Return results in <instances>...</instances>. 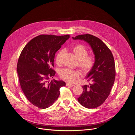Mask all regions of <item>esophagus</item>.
I'll return each mask as SVG.
<instances>
[{
	"mask_svg": "<svg viewBox=\"0 0 135 135\" xmlns=\"http://www.w3.org/2000/svg\"><path fill=\"white\" fill-rule=\"evenodd\" d=\"M66 86H67L73 87V86H74V84H69V83H66Z\"/></svg>",
	"mask_w": 135,
	"mask_h": 135,
	"instance_id": "34e87169",
	"label": "esophagus"
}]
</instances>
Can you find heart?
Instances as JSON below:
<instances>
[{
	"instance_id": "b5f03b06",
	"label": "heart",
	"mask_w": 135,
	"mask_h": 135,
	"mask_svg": "<svg viewBox=\"0 0 135 135\" xmlns=\"http://www.w3.org/2000/svg\"><path fill=\"white\" fill-rule=\"evenodd\" d=\"M71 50L78 59V65L79 67L85 73L89 72L94 65V57L92 55L88 54V49L82 44H77L73 46L71 48ZM64 53L65 50L64 49H61L57 52L55 56L56 64H61ZM80 75L81 73L79 70H71L69 68L63 69L59 72L60 78L69 83L75 82V80L79 78Z\"/></svg>"
}]
</instances>
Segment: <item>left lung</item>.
<instances>
[{"label":"left lung","instance_id":"1","mask_svg":"<svg viewBox=\"0 0 135 135\" xmlns=\"http://www.w3.org/2000/svg\"><path fill=\"white\" fill-rule=\"evenodd\" d=\"M84 40L91 46L95 55V64L88 73L90 85L82 86L83 92L78 98L79 103L88 108L99 107L108 98L115 79V66L111 51L99 38L90 34L73 37Z\"/></svg>","mask_w":135,"mask_h":135}]
</instances>
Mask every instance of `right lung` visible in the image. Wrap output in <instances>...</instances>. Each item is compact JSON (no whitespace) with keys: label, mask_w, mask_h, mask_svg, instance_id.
<instances>
[{"label":"right lung","mask_w":135,"mask_h":135,"mask_svg":"<svg viewBox=\"0 0 135 135\" xmlns=\"http://www.w3.org/2000/svg\"><path fill=\"white\" fill-rule=\"evenodd\" d=\"M70 37L69 35H40L32 39L22 50L17 71L21 89L27 99L39 108L51 106L59 97L62 81H47L54 76L55 52Z\"/></svg>","instance_id":"right-lung-1"}]
</instances>
